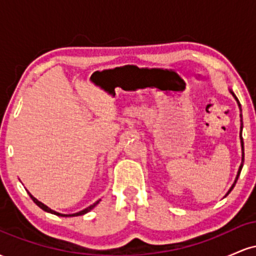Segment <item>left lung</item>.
<instances>
[{"label":"left lung","instance_id":"1","mask_svg":"<svg viewBox=\"0 0 256 256\" xmlns=\"http://www.w3.org/2000/svg\"><path fill=\"white\" fill-rule=\"evenodd\" d=\"M231 94H232V95H234V98L237 100V98H236V96H234V92H232V91H231ZM237 102H238V100H237ZM238 106H240V102H238ZM240 122H242V120H240ZM242 125H243V124H242ZM242 128H243V126H240V142H242V152H243V154H242V164H240V170H238V173H237V177H236V180H234V185H232V186H231V189H230V190H228V194H226V195H228V194H230V192H231V190H232V189H234V185H236V182H237V179H238V177H240V170H242V167H243V162H244V146H243V138H242Z\"/></svg>","mask_w":256,"mask_h":256}]
</instances>
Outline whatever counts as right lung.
Masks as SVG:
<instances>
[{
	"instance_id": "1",
	"label": "right lung",
	"mask_w": 256,
	"mask_h": 256,
	"mask_svg": "<svg viewBox=\"0 0 256 256\" xmlns=\"http://www.w3.org/2000/svg\"><path fill=\"white\" fill-rule=\"evenodd\" d=\"M28 195H30V198H32V201H34V204H36L38 206V207H40V208H42V210H46V212H48V213H52V214H56V216H83V214H85V213H88V212H90V210H92V208H94V207H95V206H96V204H98V202H100V201H98V202H95V204H91V206H90V207L85 208V210H80V212H78V213H74V214H68V216H67V214H60V213L55 212V210H50V208H49V207H46V204H42V202H40V201H38V200H37V198H34V196H32L30 192H28Z\"/></svg>"
}]
</instances>
